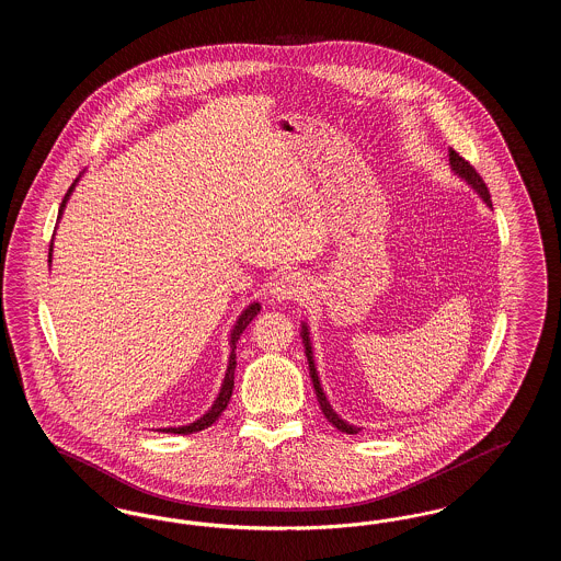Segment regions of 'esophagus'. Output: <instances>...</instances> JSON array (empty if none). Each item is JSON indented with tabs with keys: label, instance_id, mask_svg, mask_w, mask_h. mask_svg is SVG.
Wrapping results in <instances>:
<instances>
[{
	"label": "esophagus",
	"instance_id": "34e87169",
	"mask_svg": "<svg viewBox=\"0 0 561 561\" xmlns=\"http://www.w3.org/2000/svg\"><path fill=\"white\" fill-rule=\"evenodd\" d=\"M309 290L307 275L298 271H282L273 284H271V296L275 300H298Z\"/></svg>",
	"mask_w": 561,
	"mask_h": 561
}]
</instances>
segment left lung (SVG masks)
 <instances>
[{"label":"left lung","instance_id":"left-lung-1","mask_svg":"<svg viewBox=\"0 0 561 561\" xmlns=\"http://www.w3.org/2000/svg\"><path fill=\"white\" fill-rule=\"evenodd\" d=\"M450 153V165H453L454 174H458L462 181H467V185H471V188H476L478 191V195H480L481 199L485 202V206H490L492 208V199H490V191L485 187V183L481 181L480 174L476 172V168L469 163V161L465 160V158H460L454 149L448 151ZM300 336H302V343H305V355H307V362H309V374H311V380H313V389H316V396H318V401H320L321 412H323V416L334 425V427L339 428V431H343V433H347V435H355V433H359L362 428L355 427V425H351L347 421H343L336 412H334V408L330 405V401L325 398V393H323V389H321L320 385V376H318V370H316V362H313V351H311V339H309V328L302 323V330H300Z\"/></svg>","mask_w":561,"mask_h":561}]
</instances>
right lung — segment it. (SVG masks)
<instances>
[{
	"label": "right lung",
	"mask_w": 561,
	"mask_h": 561,
	"mask_svg": "<svg viewBox=\"0 0 561 561\" xmlns=\"http://www.w3.org/2000/svg\"><path fill=\"white\" fill-rule=\"evenodd\" d=\"M78 181H80V179H76V183H73V185L69 187V191L65 193V199H62L60 210H58V218L62 216V210H65V206H67V202H69V197H71V193H73V188L78 185ZM48 263H53V241H50ZM259 311H261V302H252V305H248V307L241 311L240 320L236 321V325H233V330H231V336H229V347H231L229 366H227L225 380H222V385H220V393H218V398L214 400L213 408H210L202 419H197V421H195V423H191V425H185V427L160 428V431H163V433L188 435V433H197V431H202V428H208L213 423L218 421V416L222 414V410L227 408V403L231 400V393H233V378H236V364H238V362H236V347H238V341H240L241 332L248 328V323L259 316Z\"/></svg>",
	"instance_id": "1"
}]
</instances>
